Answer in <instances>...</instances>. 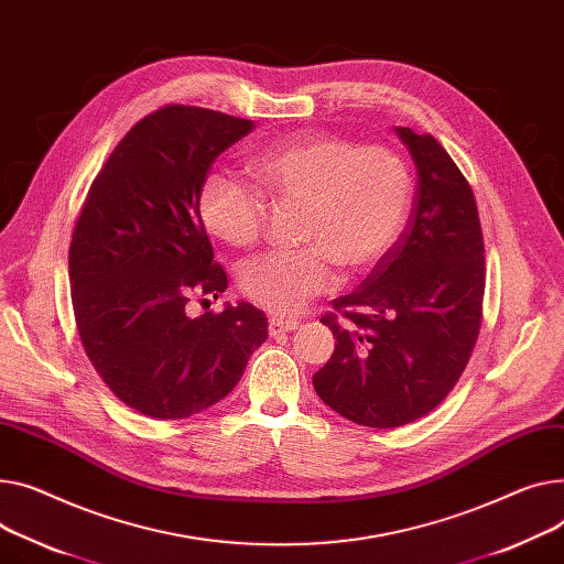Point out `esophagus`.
Segmentation results:
<instances>
[{"label": "esophagus", "instance_id": "1", "mask_svg": "<svg viewBox=\"0 0 564 564\" xmlns=\"http://www.w3.org/2000/svg\"><path fill=\"white\" fill-rule=\"evenodd\" d=\"M299 328L296 319H283V317H272L270 319V335H281V333H292Z\"/></svg>", "mask_w": 564, "mask_h": 564}]
</instances>
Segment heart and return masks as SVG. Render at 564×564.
Returning <instances> with one entry per match:
<instances>
[{
    "instance_id": "obj_1",
    "label": "heart",
    "mask_w": 564,
    "mask_h": 564,
    "mask_svg": "<svg viewBox=\"0 0 564 564\" xmlns=\"http://www.w3.org/2000/svg\"><path fill=\"white\" fill-rule=\"evenodd\" d=\"M249 172L272 199L299 202V249L268 251L238 272L245 296L274 315L302 313L337 285L340 265L362 274L397 240L412 178L405 161L381 144H356L324 131L268 144L249 159ZM199 217L221 242L251 247L265 221V202L231 174H208L199 191Z\"/></svg>"
}]
</instances>
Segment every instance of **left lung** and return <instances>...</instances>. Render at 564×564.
<instances>
[{"label": "left lung", "mask_w": 564, "mask_h": 564, "mask_svg": "<svg viewBox=\"0 0 564 564\" xmlns=\"http://www.w3.org/2000/svg\"><path fill=\"white\" fill-rule=\"evenodd\" d=\"M417 167L401 238L360 288L337 296L335 351L313 377L319 399L349 422L397 429L452 392L474 351L485 292V247L471 187L429 133L394 127Z\"/></svg>", "instance_id": "obj_1"}]
</instances>
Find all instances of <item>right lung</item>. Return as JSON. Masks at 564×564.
I'll return each mask as SVG.
<instances>
[{
  "label": "right lung",
  "instance_id": "right-lung-1",
  "mask_svg": "<svg viewBox=\"0 0 564 564\" xmlns=\"http://www.w3.org/2000/svg\"><path fill=\"white\" fill-rule=\"evenodd\" d=\"M251 120L165 106L140 120L93 181L69 245L72 306L84 349L120 401L185 420L227 397L268 340V317L238 302L191 317V296L229 288L213 262L199 191Z\"/></svg>",
  "mask_w": 564,
  "mask_h": 564
}]
</instances>
